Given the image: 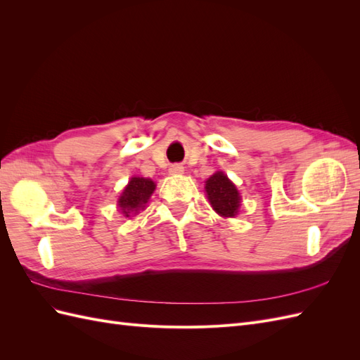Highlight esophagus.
<instances>
[{
    "mask_svg": "<svg viewBox=\"0 0 360 360\" xmlns=\"http://www.w3.org/2000/svg\"><path fill=\"white\" fill-rule=\"evenodd\" d=\"M184 168L181 165H179V163H174V165L169 167V172L171 174H183Z\"/></svg>",
    "mask_w": 360,
    "mask_h": 360,
    "instance_id": "obj_1",
    "label": "esophagus"
}]
</instances>
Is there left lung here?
Segmentation results:
<instances>
[{"label":"left lung","mask_w":360,"mask_h":360,"mask_svg":"<svg viewBox=\"0 0 360 360\" xmlns=\"http://www.w3.org/2000/svg\"><path fill=\"white\" fill-rule=\"evenodd\" d=\"M205 192L212 207L221 216L237 214L240 195L224 172H216L205 181Z\"/></svg>","instance_id":"8db88e82"}]
</instances>
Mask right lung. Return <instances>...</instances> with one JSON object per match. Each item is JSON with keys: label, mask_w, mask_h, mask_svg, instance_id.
Segmentation results:
<instances>
[{"label": "right lung", "mask_w": 360, "mask_h": 360, "mask_svg": "<svg viewBox=\"0 0 360 360\" xmlns=\"http://www.w3.org/2000/svg\"><path fill=\"white\" fill-rule=\"evenodd\" d=\"M153 191L155 183L151 180L143 177H132L118 200L120 210H122L126 217H129L130 213L138 212L141 207H144Z\"/></svg>", "instance_id": "right-lung-1"}]
</instances>
